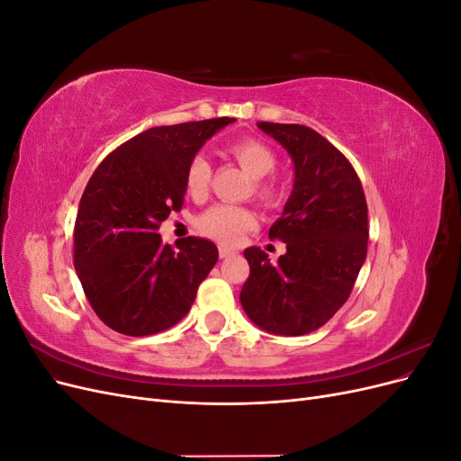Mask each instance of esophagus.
Instances as JSON below:
<instances>
[{"label": "esophagus", "instance_id": "obj_1", "mask_svg": "<svg viewBox=\"0 0 461 461\" xmlns=\"http://www.w3.org/2000/svg\"><path fill=\"white\" fill-rule=\"evenodd\" d=\"M234 254V249L229 248V246H219V256L225 259V258H230Z\"/></svg>", "mask_w": 461, "mask_h": 461}]
</instances>
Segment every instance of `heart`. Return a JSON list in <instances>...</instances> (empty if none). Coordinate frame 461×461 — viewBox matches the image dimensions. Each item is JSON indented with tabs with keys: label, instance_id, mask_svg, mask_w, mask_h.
Segmentation results:
<instances>
[{
	"label": "heart",
	"instance_id": "b5f03b06",
	"mask_svg": "<svg viewBox=\"0 0 461 461\" xmlns=\"http://www.w3.org/2000/svg\"><path fill=\"white\" fill-rule=\"evenodd\" d=\"M229 149L242 169L254 178L256 198L271 207L281 203L283 188L278 186L275 180L265 178L276 165V156L273 153V149L267 144L256 140V138H244V140L230 144ZM209 180H212V165H209V161L203 156L192 158V161L186 167V176H185L186 190L190 196L194 198L205 196V192L209 188ZM254 227H256V215L252 209L248 207L219 203V205L209 207L207 212H203L198 217V229L205 236H209V239L222 244H236L242 239L244 232L252 230Z\"/></svg>",
	"mask_w": 461,
	"mask_h": 461
}]
</instances>
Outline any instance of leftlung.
<instances>
[{
	"mask_svg": "<svg viewBox=\"0 0 461 461\" xmlns=\"http://www.w3.org/2000/svg\"><path fill=\"white\" fill-rule=\"evenodd\" d=\"M294 161V188L269 239L286 254L275 263L263 249H244L249 276L240 303L273 334L300 337L323 327L350 296L367 256V202L352 163L303 124L258 122Z\"/></svg>",
	"mask_w": 461,
	"mask_h": 461,
	"instance_id": "8db88e82",
	"label": "left lung"
}]
</instances>
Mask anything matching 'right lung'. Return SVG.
<instances>
[{"label": "right lung", "mask_w": 461, "mask_h": 461, "mask_svg": "<svg viewBox=\"0 0 461 461\" xmlns=\"http://www.w3.org/2000/svg\"><path fill=\"white\" fill-rule=\"evenodd\" d=\"M230 117L153 127L121 144L90 176L75 222V269L95 315L127 337L176 325L213 269L205 239L161 242L159 225L183 207L186 167Z\"/></svg>", "instance_id": "add662e5"}]
</instances>
